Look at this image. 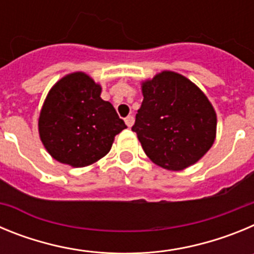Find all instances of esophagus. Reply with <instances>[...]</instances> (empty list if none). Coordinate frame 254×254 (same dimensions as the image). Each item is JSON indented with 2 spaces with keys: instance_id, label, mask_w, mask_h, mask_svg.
Wrapping results in <instances>:
<instances>
[{
  "instance_id": "esophagus-1",
  "label": "esophagus",
  "mask_w": 254,
  "mask_h": 254,
  "mask_svg": "<svg viewBox=\"0 0 254 254\" xmlns=\"http://www.w3.org/2000/svg\"><path fill=\"white\" fill-rule=\"evenodd\" d=\"M125 122H126V125L128 126V127H132V126H133V122H134V118H133V116H128V117H126Z\"/></svg>"
}]
</instances>
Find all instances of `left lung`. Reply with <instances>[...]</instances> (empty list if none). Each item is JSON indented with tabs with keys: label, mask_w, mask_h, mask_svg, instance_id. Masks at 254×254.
Returning <instances> with one entry per match:
<instances>
[{
	"label": "left lung",
	"mask_w": 254,
	"mask_h": 254,
	"mask_svg": "<svg viewBox=\"0 0 254 254\" xmlns=\"http://www.w3.org/2000/svg\"><path fill=\"white\" fill-rule=\"evenodd\" d=\"M143 100L132 131L152 163L182 170L197 163L216 137V113L185 76L163 71L142 82Z\"/></svg>",
	"instance_id": "left-lung-1"
}]
</instances>
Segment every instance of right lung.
Instances as JSON below:
<instances>
[{"mask_svg": "<svg viewBox=\"0 0 254 254\" xmlns=\"http://www.w3.org/2000/svg\"><path fill=\"white\" fill-rule=\"evenodd\" d=\"M102 87L84 72L62 77L49 90L39 116V136L53 159L73 168L94 164L109 152L127 126Z\"/></svg>", "mask_w": 254, "mask_h": 254, "instance_id": "add662e5", "label": "right lung"}]
</instances>
